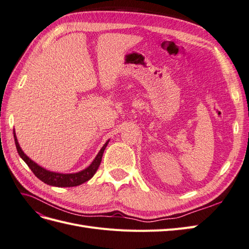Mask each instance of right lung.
Instances as JSON below:
<instances>
[{
	"label": "right lung",
	"instance_id": "add662e5",
	"mask_svg": "<svg viewBox=\"0 0 249 249\" xmlns=\"http://www.w3.org/2000/svg\"><path fill=\"white\" fill-rule=\"evenodd\" d=\"M14 135V141H16V146L18 149V153L20 156L22 160L26 162V164L29 166V168L32 170L34 175L38 178L40 180H42L43 183H46L51 186H55V187H74V186H79L83 183L87 182L90 178H91L94 173L96 172L97 168H99L101 161H102V157L104 154V150L108 145L109 140L105 143L104 146L101 148L99 154L96 155L95 159L92 161V163L89 165L87 168L84 170L76 172V173H59V172H53L50 170H47L39 166L38 164L32 161L30 158L22 152L18 141L17 139V135L16 132L13 131Z\"/></svg>",
	"mask_w": 249,
	"mask_h": 249
}]
</instances>
